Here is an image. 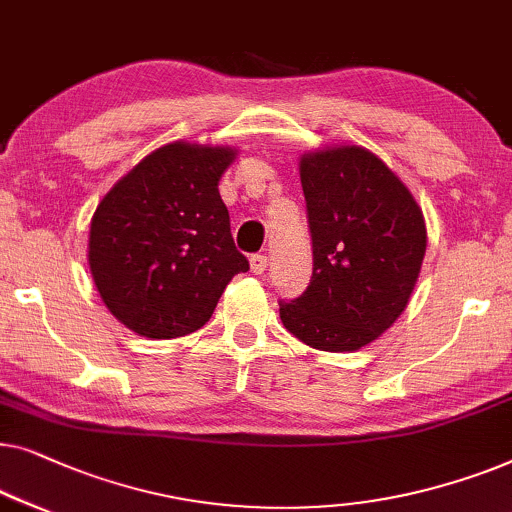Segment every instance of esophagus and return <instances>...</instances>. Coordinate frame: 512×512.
<instances>
[{
	"instance_id": "1",
	"label": "esophagus",
	"mask_w": 512,
	"mask_h": 512,
	"mask_svg": "<svg viewBox=\"0 0 512 512\" xmlns=\"http://www.w3.org/2000/svg\"><path fill=\"white\" fill-rule=\"evenodd\" d=\"M250 271L255 273V276H259V273L266 271V255H253L250 257Z\"/></svg>"
}]
</instances>
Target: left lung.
<instances>
[{
	"label": "left lung",
	"mask_w": 512,
	"mask_h": 512,
	"mask_svg": "<svg viewBox=\"0 0 512 512\" xmlns=\"http://www.w3.org/2000/svg\"><path fill=\"white\" fill-rule=\"evenodd\" d=\"M311 285L280 301L285 329L306 345L352 352L376 341L406 308L427 229L420 206L383 160L359 146L301 157Z\"/></svg>",
	"instance_id": "8db88e82"
}]
</instances>
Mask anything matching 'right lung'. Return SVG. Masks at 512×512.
Masks as SVG:
<instances>
[{
	"mask_svg": "<svg viewBox=\"0 0 512 512\" xmlns=\"http://www.w3.org/2000/svg\"><path fill=\"white\" fill-rule=\"evenodd\" d=\"M232 148L169 143L113 185L90 222V271L104 304L146 338L192 334L248 259L234 246L218 181Z\"/></svg>",
	"mask_w": 512,
	"mask_h": 512,
	"instance_id": "1",
	"label": "right lung"
}]
</instances>
